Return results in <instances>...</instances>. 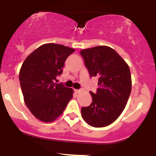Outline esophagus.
I'll return each instance as SVG.
<instances>
[{"label": "esophagus", "instance_id": "34e87169", "mask_svg": "<svg viewBox=\"0 0 156 156\" xmlns=\"http://www.w3.org/2000/svg\"><path fill=\"white\" fill-rule=\"evenodd\" d=\"M75 92L78 94V93H80V92H81V90H80V89H75Z\"/></svg>", "mask_w": 156, "mask_h": 156}]
</instances>
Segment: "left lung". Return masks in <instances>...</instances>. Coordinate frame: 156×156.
<instances>
[{
  "label": "left lung",
  "instance_id": "1",
  "mask_svg": "<svg viewBox=\"0 0 156 156\" xmlns=\"http://www.w3.org/2000/svg\"><path fill=\"white\" fill-rule=\"evenodd\" d=\"M89 76L98 78L96 94L90 92L92 103L82 107L81 116L94 128L108 126L123 112L131 92L130 68L124 59L108 46H97L82 50Z\"/></svg>",
  "mask_w": 156,
  "mask_h": 156
}]
</instances>
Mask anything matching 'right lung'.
<instances>
[{"label": "right lung", "mask_w": 156, "mask_h": 156, "mask_svg": "<svg viewBox=\"0 0 156 156\" xmlns=\"http://www.w3.org/2000/svg\"><path fill=\"white\" fill-rule=\"evenodd\" d=\"M75 49L48 43L27 56L19 73L24 102L39 120L51 122L57 119L73 98V89L55 83L63 72L64 62Z\"/></svg>", "instance_id": "1"}]
</instances>
